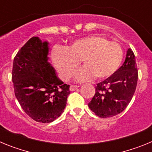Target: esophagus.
I'll return each instance as SVG.
<instances>
[{
    "label": "esophagus",
    "instance_id": "34e87169",
    "mask_svg": "<svg viewBox=\"0 0 152 152\" xmlns=\"http://www.w3.org/2000/svg\"><path fill=\"white\" fill-rule=\"evenodd\" d=\"M78 88V86L77 85H71L70 86V91H74L75 90H77Z\"/></svg>",
    "mask_w": 152,
    "mask_h": 152
}]
</instances>
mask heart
Returning <instances> with one entry per match:
<instances>
[{
  "label": "heart",
  "instance_id": "1",
  "mask_svg": "<svg viewBox=\"0 0 152 152\" xmlns=\"http://www.w3.org/2000/svg\"><path fill=\"white\" fill-rule=\"evenodd\" d=\"M51 56L61 78L68 80L79 66H85L75 74V79L85 81L95 77L103 80L116 73L122 64L123 50L117 42L109 41L105 37L91 36L75 41L68 48L56 46Z\"/></svg>",
  "mask_w": 152,
  "mask_h": 152
}]
</instances>
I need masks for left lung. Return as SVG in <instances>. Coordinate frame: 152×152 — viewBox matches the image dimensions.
I'll list each match as a JSON object with an SVG mask.
<instances>
[{"mask_svg": "<svg viewBox=\"0 0 152 152\" xmlns=\"http://www.w3.org/2000/svg\"><path fill=\"white\" fill-rule=\"evenodd\" d=\"M133 52L129 49L124 63L116 73L96 84V92L88 107L96 116L108 118L123 112L133 96L138 81Z\"/></svg>", "mask_w": 152, "mask_h": 152, "instance_id": "1", "label": "left lung"}]
</instances>
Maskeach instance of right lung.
Returning a JSON list of instances; mask_svg holds the SVG:
<instances>
[{"label":"right lung","mask_w":152,"mask_h":152,"mask_svg":"<svg viewBox=\"0 0 152 152\" xmlns=\"http://www.w3.org/2000/svg\"><path fill=\"white\" fill-rule=\"evenodd\" d=\"M49 42L32 37L16 55L12 81L17 100L35 121L48 123L61 116L70 86L64 84L49 60Z\"/></svg>","instance_id":"add662e5"}]
</instances>
